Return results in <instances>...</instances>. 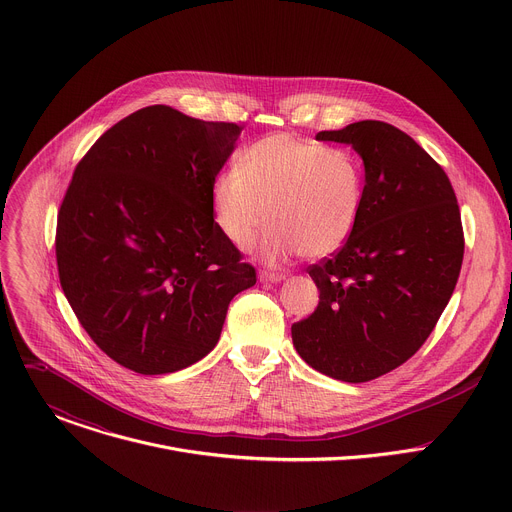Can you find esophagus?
<instances>
[{
    "mask_svg": "<svg viewBox=\"0 0 512 512\" xmlns=\"http://www.w3.org/2000/svg\"><path fill=\"white\" fill-rule=\"evenodd\" d=\"M283 279H285L283 273H271V271H261L259 273V281H265V283H279Z\"/></svg>",
    "mask_w": 512,
    "mask_h": 512,
    "instance_id": "obj_1",
    "label": "esophagus"
}]
</instances>
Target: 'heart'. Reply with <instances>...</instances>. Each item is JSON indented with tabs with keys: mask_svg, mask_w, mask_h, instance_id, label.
I'll use <instances>...</instances> for the list:
<instances>
[{
	"mask_svg": "<svg viewBox=\"0 0 512 512\" xmlns=\"http://www.w3.org/2000/svg\"><path fill=\"white\" fill-rule=\"evenodd\" d=\"M362 198L364 170L352 152L287 133L249 145L237 168L210 186L212 221L233 247L251 249L273 225L261 245L267 263L300 251L322 259L342 249L358 225Z\"/></svg>",
	"mask_w": 512,
	"mask_h": 512,
	"instance_id": "1",
	"label": "heart"
}]
</instances>
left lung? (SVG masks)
Here are the masks:
<instances>
[{
  "mask_svg": "<svg viewBox=\"0 0 512 512\" xmlns=\"http://www.w3.org/2000/svg\"><path fill=\"white\" fill-rule=\"evenodd\" d=\"M316 139L352 145L364 198L344 247L310 267L320 304L291 340L318 373L367 383L411 358L446 310L464 257L460 208L440 164L389 123L356 121Z\"/></svg>",
  "mask_w": 512,
  "mask_h": 512,
  "instance_id": "obj_1",
  "label": "left lung"
}]
</instances>
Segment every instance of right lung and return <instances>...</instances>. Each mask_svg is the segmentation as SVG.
I'll list each match as a JSON object with an SVG mask.
<instances>
[{"label":"right lung","mask_w":512,"mask_h":512,"mask_svg":"<svg viewBox=\"0 0 512 512\" xmlns=\"http://www.w3.org/2000/svg\"><path fill=\"white\" fill-rule=\"evenodd\" d=\"M241 129L152 105L107 129L72 174L56 223L60 285L129 371L166 375L204 358L231 300L257 281L210 210Z\"/></svg>","instance_id":"add662e5"}]
</instances>
